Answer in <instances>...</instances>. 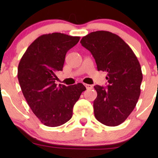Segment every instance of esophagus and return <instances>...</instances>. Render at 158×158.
<instances>
[{"instance_id":"1","label":"esophagus","mask_w":158,"mask_h":158,"mask_svg":"<svg viewBox=\"0 0 158 158\" xmlns=\"http://www.w3.org/2000/svg\"><path fill=\"white\" fill-rule=\"evenodd\" d=\"M85 86L87 89H91V88H93V86H92L91 85H88V84H85Z\"/></svg>"}]
</instances>
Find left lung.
Returning a JSON list of instances; mask_svg holds the SVG:
<instances>
[{
  "label": "left lung",
  "mask_w": 158,
  "mask_h": 158,
  "mask_svg": "<svg viewBox=\"0 0 158 158\" xmlns=\"http://www.w3.org/2000/svg\"><path fill=\"white\" fill-rule=\"evenodd\" d=\"M80 43L93 55L97 70L107 72V87L95 85L94 115L99 122L117 126L133 111L143 80L137 56L119 36L108 31L92 32Z\"/></svg>",
  "instance_id": "obj_1"
}]
</instances>
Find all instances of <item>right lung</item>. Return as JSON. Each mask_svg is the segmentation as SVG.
I'll return each instance as SVG.
<instances>
[{
    "mask_svg": "<svg viewBox=\"0 0 158 158\" xmlns=\"http://www.w3.org/2000/svg\"><path fill=\"white\" fill-rule=\"evenodd\" d=\"M79 39L60 32L42 35L28 47L19 62L18 79L23 97L47 126H59L70 120L73 106L86 90L81 83L68 87L55 83L67 52Z\"/></svg>",
    "mask_w": 158,
    "mask_h": 158,
    "instance_id": "obj_1",
    "label": "right lung"
}]
</instances>
